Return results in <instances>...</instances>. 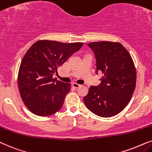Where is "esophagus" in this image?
I'll use <instances>...</instances> for the list:
<instances>
[{
    "label": "esophagus",
    "instance_id": "esophagus-1",
    "mask_svg": "<svg viewBox=\"0 0 152 152\" xmlns=\"http://www.w3.org/2000/svg\"><path fill=\"white\" fill-rule=\"evenodd\" d=\"M72 86H73V87H74V88H79V87L81 86L80 84L76 83H74L72 84Z\"/></svg>",
    "mask_w": 152,
    "mask_h": 152
}]
</instances>
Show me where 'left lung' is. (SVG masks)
<instances>
[{
	"label": "left lung",
	"instance_id": "left-lung-1",
	"mask_svg": "<svg viewBox=\"0 0 152 152\" xmlns=\"http://www.w3.org/2000/svg\"><path fill=\"white\" fill-rule=\"evenodd\" d=\"M96 58V74L104 76L98 86H91L83 101L94 114L110 117L118 114L130 102L136 83V70L124 46L112 42L88 44Z\"/></svg>",
	"mask_w": 152,
	"mask_h": 152
}]
</instances>
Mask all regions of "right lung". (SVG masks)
Here are the masks:
<instances>
[{
    "label": "right lung",
    "mask_w": 152,
    "mask_h": 152,
    "mask_svg": "<svg viewBox=\"0 0 152 152\" xmlns=\"http://www.w3.org/2000/svg\"><path fill=\"white\" fill-rule=\"evenodd\" d=\"M83 45L82 42L39 40L28 50L20 64L18 87L28 110L43 117L60 110L71 84L57 80L53 76Z\"/></svg>",
    "instance_id": "add662e5"
}]
</instances>
